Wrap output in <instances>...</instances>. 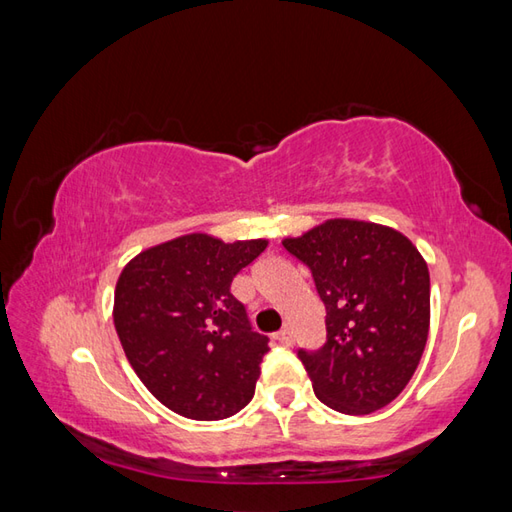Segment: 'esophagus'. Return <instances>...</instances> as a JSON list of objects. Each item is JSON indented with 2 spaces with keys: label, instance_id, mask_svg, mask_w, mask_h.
<instances>
[{
  "label": "esophagus",
  "instance_id": "1",
  "mask_svg": "<svg viewBox=\"0 0 512 512\" xmlns=\"http://www.w3.org/2000/svg\"><path fill=\"white\" fill-rule=\"evenodd\" d=\"M275 339H277L279 344L290 346V344H293V330H290V328H282V330H279V333L275 335Z\"/></svg>",
  "mask_w": 512,
  "mask_h": 512
}]
</instances>
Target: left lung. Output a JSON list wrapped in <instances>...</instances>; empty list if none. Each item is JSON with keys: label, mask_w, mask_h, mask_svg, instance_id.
<instances>
[{"label": "left lung", "mask_w": 512, "mask_h": 512, "mask_svg": "<svg viewBox=\"0 0 512 512\" xmlns=\"http://www.w3.org/2000/svg\"><path fill=\"white\" fill-rule=\"evenodd\" d=\"M284 248L310 268L326 306V344L297 350L319 402L368 415L402 393L430 326L424 257L395 228L328 219Z\"/></svg>", "instance_id": "left-lung-1"}]
</instances>
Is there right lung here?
I'll return each instance as SVG.
<instances>
[{
	"mask_svg": "<svg viewBox=\"0 0 512 512\" xmlns=\"http://www.w3.org/2000/svg\"><path fill=\"white\" fill-rule=\"evenodd\" d=\"M266 239L190 233L139 253L115 286V330L142 384L173 413L217 422L255 395L268 337L230 293Z\"/></svg>",
	"mask_w": 512,
	"mask_h": 512,
	"instance_id": "add662e5",
	"label": "right lung"
}]
</instances>
